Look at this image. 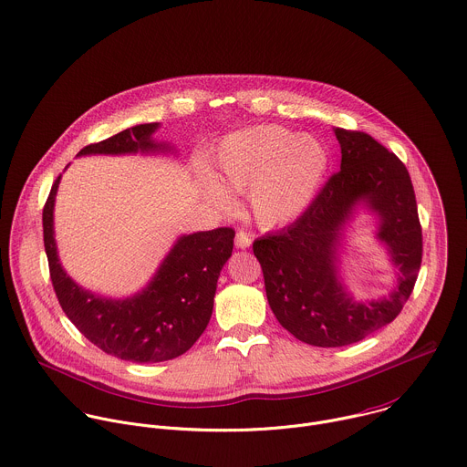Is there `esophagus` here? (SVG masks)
I'll return each instance as SVG.
<instances>
[{"mask_svg":"<svg viewBox=\"0 0 467 467\" xmlns=\"http://www.w3.org/2000/svg\"><path fill=\"white\" fill-rule=\"evenodd\" d=\"M251 244H253V238H251V234H247L245 231H238V233H236V238H234V245H236L238 249H247Z\"/></svg>","mask_w":467,"mask_h":467,"instance_id":"esophagus-1","label":"esophagus"}]
</instances>
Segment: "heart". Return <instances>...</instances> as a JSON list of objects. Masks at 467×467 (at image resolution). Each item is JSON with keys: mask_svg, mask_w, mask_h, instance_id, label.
I'll return each mask as SVG.
<instances>
[{"mask_svg": "<svg viewBox=\"0 0 467 467\" xmlns=\"http://www.w3.org/2000/svg\"><path fill=\"white\" fill-rule=\"evenodd\" d=\"M213 165L227 189L247 192L254 222L273 229L295 222L313 203L329 171V152L313 136L258 125L227 136ZM219 182L205 174L203 192L213 203L229 207V192Z\"/></svg>", "mask_w": 467, "mask_h": 467, "instance_id": "heart-1", "label": "heart"}]
</instances>
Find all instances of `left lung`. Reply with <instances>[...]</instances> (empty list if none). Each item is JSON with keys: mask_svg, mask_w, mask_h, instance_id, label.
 <instances>
[{"mask_svg": "<svg viewBox=\"0 0 467 467\" xmlns=\"http://www.w3.org/2000/svg\"><path fill=\"white\" fill-rule=\"evenodd\" d=\"M335 134L342 149L340 171L295 223L253 244L276 320L317 348L349 346L393 322L422 264V227L406 165L366 132L337 127ZM360 201L379 214V237L401 271L388 299L362 305L347 295L336 273L343 225Z\"/></svg>", "mask_w": 467, "mask_h": 467, "instance_id": "8db88e82", "label": "left lung"}]
</instances>
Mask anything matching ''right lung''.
Here are the masks:
<instances>
[{
  "mask_svg": "<svg viewBox=\"0 0 467 467\" xmlns=\"http://www.w3.org/2000/svg\"><path fill=\"white\" fill-rule=\"evenodd\" d=\"M156 129L158 123L125 129L83 147L79 156L169 150V145L150 138ZM59 178L43 207V244L63 313L88 342L127 362H163L189 351L211 320L218 276L233 253L234 231L218 227L182 236L141 293L127 300L101 298L72 282L57 260L52 213Z\"/></svg>",
  "mask_w": 467,
  "mask_h": 467,
  "instance_id": "add662e5",
  "label": "right lung"
}]
</instances>
